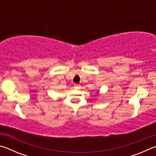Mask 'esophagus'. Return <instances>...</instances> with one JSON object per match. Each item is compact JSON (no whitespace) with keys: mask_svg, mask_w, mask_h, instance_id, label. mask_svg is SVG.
Returning <instances> with one entry per match:
<instances>
[{"mask_svg":"<svg viewBox=\"0 0 156 156\" xmlns=\"http://www.w3.org/2000/svg\"><path fill=\"white\" fill-rule=\"evenodd\" d=\"M74 88L76 89H79L80 88V84H74Z\"/></svg>","mask_w":156,"mask_h":156,"instance_id":"1","label":"esophagus"}]
</instances>
